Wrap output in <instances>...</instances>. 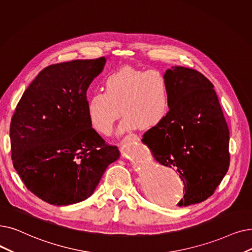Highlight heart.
Instances as JSON below:
<instances>
[{"mask_svg": "<svg viewBox=\"0 0 252 252\" xmlns=\"http://www.w3.org/2000/svg\"><path fill=\"white\" fill-rule=\"evenodd\" d=\"M99 91L86 99V116L91 126L101 135H109L114 123L124 114L120 132L150 129L158 126L169 113L168 81L156 70L128 67L108 73Z\"/></svg>", "mask_w": 252, "mask_h": 252, "instance_id": "heart-1", "label": "heart"}]
</instances>
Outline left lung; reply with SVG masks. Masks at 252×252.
Masks as SVG:
<instances>
[{"label":"left lung","mask_w":252,"mask_h":252,"mask_svg":"<svg viewBox=\"0 0 252 252\" xmlns=\"http://www.w3.org/2000/svg\"><path fill=\"white\" fill-rule=\"evenodd\" d=\"M166 118L143 135V143L161 165L176 169L184 183L177 206L211 196L229 166V133L213 84L195 70L172 67Z\"/></svg>","instance_id":"obj_1"}]
</instances>
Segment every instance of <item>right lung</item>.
I'll return each instance as SVG.
<instances>
[{
  "label": "right lung",
  "instance_id": "add662e5",
  "mask_svg": "<svg viewBox=\"0 0 252 252\" xmlns=\"http://www.w3.org/2000/svg\"><path fill=\"white\" fill-rule=\"evenodd\" d=\"M105 58L50 64L29 85L10 125L14 169L27 189L56 206L91 196L103 174L119 158L91 126L86 91Z\"/></svg>",
  "mask_w": 252,
  "mask_h": 252
}]
</instances>
